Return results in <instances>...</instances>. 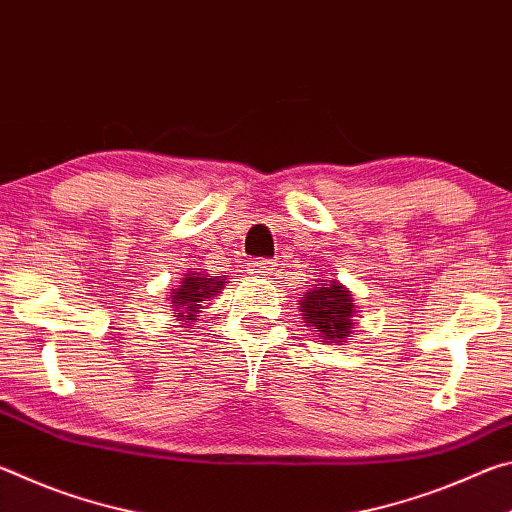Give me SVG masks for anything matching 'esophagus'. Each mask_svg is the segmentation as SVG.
<instances>
[{
	"instance_id": "obj_1",
	"label": "esophagus",
	"mask_w": 512,
	"mask_h": 512,
	"mask_svg": "<svg viewBox=\"0 0 512 512\" xmlns=\"http://www.w3.org/2000/svg\"><path fill=\"white\" fill-rule=\"evenodd\" d=\"M248 271L255 273V275H268L273 271V268H271V262H268V259H253V262H250V266H248Z\"/></svg>"
}]
</instances>
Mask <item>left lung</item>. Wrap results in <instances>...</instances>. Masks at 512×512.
I'll return each instance as SVG.
<instances>
[{
    "label": "left lung",
    "instance_id": "obj_1",
    "mask_svg": "<svg viewBox=\"0 0 512 512\" xmlns=\"http://www.w3.org/2000/svg\"><path fill=\"white\" fill-rule=\"evenodd\" d=\"M300 311L305 323H309L325 343L343 345L352 334L357 305H354L352 293L339 280H318L316 287L300 300Z\"/></svg>",
    "mask_w": 512,
    "mask_h": 512
}]
</instances>
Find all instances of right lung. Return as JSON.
I'll list each match as a JSON object with an SVG mask.
<instances>
[{
	"label": "right lung",
	"instance_id": "obj_1",
	"mask_svg": "<svg viewBox=\"0 0 512 512\" xmlns=\"http://www.w3.org/2000/svg\"><path fill=\"white\" fill-rule=\"evenodd\" d=\"M228 277L205 275L203 271H192L183 277L178 289H171V307L178 311V320L183 325L194 323L196 314L203 309V302L219 296Z\"/></svg>",
	"mask_w": 512,
	"mask_h": 512
}]
</instances>
